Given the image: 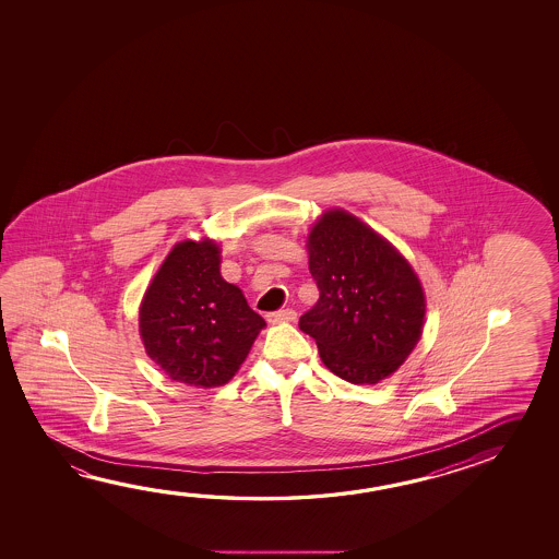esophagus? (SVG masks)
I'll list each match as a JSON object with an SVG mask.
<instances>
[{
    "instance_id": "esophagus-1",
    "label": "esophagus",
    "mask_w": 559,
    "mask_h": 559,
    "mask_svg": "<svg viewBox=\"0 0 559 559\" xmlns=\"http://www.w3.org/2000/svg\"><path fill=\"white\" fill-rule=\"evenodd\" d=\"M294 320H296V312H294L293 308L278 310V312L266 313V322L269 323L294 322Z\"/></svg>"
}]
</instances>
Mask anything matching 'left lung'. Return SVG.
I'll return each instance as SVG.
<instances>
[{
  "label": "left lung",
  "mask_w": 559,
  "mask_h": 559,
  "mask_svg": "<svg viewBox=\"0 0 559 559\" xmlns=\"http://www.w3.org/2000/svg\"><path fill=\"white\" fill-rule=\"evenodd\" d=\"M320 298L300 316L323 365L343 381L377 384L420 340L426 298L411 263L345 210H328L308 236Z\"/></svg>",
  "instance_id": "1"
}]
</instances>
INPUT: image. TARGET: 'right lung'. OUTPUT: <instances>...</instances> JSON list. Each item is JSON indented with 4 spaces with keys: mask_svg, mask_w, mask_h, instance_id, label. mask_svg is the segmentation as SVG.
Segmentation results:
<instances>
[{
    "mask_svg": "<svg viewBox=\"0 0 559 559\" xmlns=\"http://www.w3.org/2000/svg\"><path fill=\"white\" fill-rule=\"evenodd\" d=\"M212 239L173 247L139 308L145 352L173 381L197 389L226 384L266 323L219 273Z\"/></svg>",
    "mask_w": 559,
    "mask_h": 559,
    "instance_id": "right-lung-1",
    "label": "right lung"
}]
</instances>
